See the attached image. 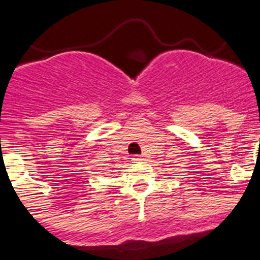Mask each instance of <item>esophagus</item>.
<instances>
[{
    "label": "esophagus",
    "mask_w": 260,
    "mask_h": 260,
    "mask_svg": "<svg viewBox=\"0 0 260 260\" xmlns=\"http://www.w3.org/2000/svg\"><path fill=\"white\" fill-rule=\"evenodd\" d=\"M142 158H143V157H142V156H139V155H135V156H133V157H132V160H133V161H134V162H137V161H141Z\"/></svg>",
    "instance_id": "1"
}]
</instances>
